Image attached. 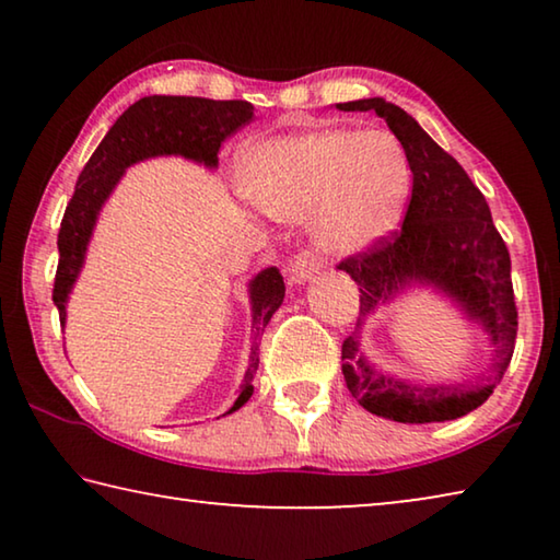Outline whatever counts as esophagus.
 I'll list each match as a JSON object with an SVG mask.
<instances>
[{
    "label": "esophagus",
    "mask_w": 560,
    "mask_h": 560,
    "mask_svg": "<svg viewBox=\"0 0 560 560\" xmlns=\"http://www.w3.org/2000/svg\"><path fill=\"white\" fill-rule=\"evenodd\" d=\"M318 269H320L318 254L311 252V249H303L289 261V281L291 283L308 281L311 277H314V273H318Z\"/></svg>",
    "instance_id": "34e87169"
}]
</instances>
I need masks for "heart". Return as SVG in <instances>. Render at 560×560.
Wrapping results in <instances>:
<instances>
[{
  "instance_id": "1",
  "label": "heart",
  "mask_w": 560,
  "mask_h": 560,
  "mask_svg": "<svg viewBox=\"0 0 560 560\" xmlns=\"http://www.w3.org/2000/svg\"><path fill=\"white\" fill-rule=\"evenodd\" d=\"M412 170L390 130L318 128L264 140L246 155L240 187L273 220L314 214L320 244L355 254L400 222Z\"/></svg>"
}]
</instances>
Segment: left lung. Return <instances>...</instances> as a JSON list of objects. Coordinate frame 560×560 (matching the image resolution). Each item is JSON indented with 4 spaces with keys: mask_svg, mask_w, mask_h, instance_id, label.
<instances>
[{
    "mask_svg": "<svg viewBox=\"0 0 560 560\" xmlns=\"http://www.w3.org/2000/svg\"><path fill=\"white\" fill-rule=\"evenodd\" d=\"M338 108L375 110L385 118L407 150L412 170V195L400 230L338 264L360 291L355 330L340 350L346 385L358 405L387 420L415 424L457 420L487 402L514 355L518 311L509 249L479 187L412 116L385 98L338 103ZM410 282H430L444 290L486 326L498 355L485 386H405L377 374L359 353L357 338L364 316Z\"/></svg>",
    "mask_w": 560,
    "mask_h": 560,
    "instance_id": "8db88e82",
    "label": "left lung"
}]
</instances>
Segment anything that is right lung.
I'll use <instances>...</instances> for the list:
<instances>
[{
    "label": "right lung",
    "instance_id": "1",
    "mask_svg": "<svg viewBox=\"0 0 560 560\" xmlns=\"http://www.w3.org/2000/svg\"><path fill=\"white\" fill-rule=\"evenodd\" d=\"M254 118L249 101H212L197 96H145L132 103L113 128L101 140L96 153L81 170L71 202L66 205L59 230V267L54 279V303L59 308L61 324L66 320V301L73 289L86 257V246L98 220L103 202L126 173V167L155 155H183L197 163L214 167L217 153L232 132ZM252 314H254V343L249 368L242 381V390L232 410L249 400L254 393V373L259 368V343L264 328L281 306L283 277L277 267L264 269L249 283ZM226 412V415H230Z\"/></svg>",
    "mask_w": 560,
    "mask_h": 560
}]
</instances>
